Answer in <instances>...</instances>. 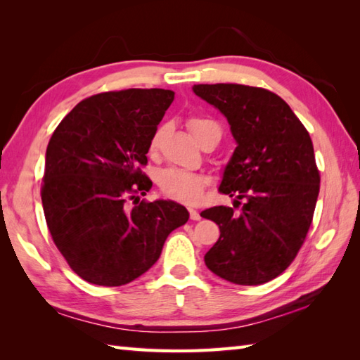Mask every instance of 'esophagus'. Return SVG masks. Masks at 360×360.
I'll return each mask as SVG.
<instances>
[{"mask_svg": "<svg viewBox=\"0 0 360 360\" xmlns=\"http://www.w3.org/2000/svg\"><path fill=\"white\" fill-rule=\"evenodd\" d=\"M188 212H190V219H193V221L201 219V215H200V212H198V210H195V209H188Z\"/></svg>", "mask_w": 360, "mask_h": 360, "instance_id": "34e87169", "label": "esophagus"}]
</instances>
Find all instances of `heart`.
<instances>
[{
    "label": "heart",
    "mask_w": 360,
    "mask_h": 360,
    "mask_svg": "<svg viewBox=\"0 0 360 360\" xmlns=\"http://www.w3.org/2000/svg\"><path fill=\"white\" fill-rule=\"evenodd\" d=\"M188 128L192 134L196 137V141L200 139L205 129L209 128H219L210 120L192 117L188 120ZM160 141V129L151 136L150 141V150H156ZM159 187L162 190V193L172 200L192 204L200 200L204 187L207 186L209 178L204 173L196 172H187L182 168H167V170L160 172L159 174Z\"/></svg>",
    "instance_id": "b5f03b06"
}]
</instances>
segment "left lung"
<instances>
[{
	"label": "left lung",
	"instance_id": "left-lung-1",
	"mask_svg": "<svg viewBox=\"0 0 360 360\" xmlns=\"http://www.w3.org/2000/svg\"><path fill=\"white\" fill-rule=\"evenodd\" d=\"M193 93L224 114L236 148L219 192L243 205H218L202 218L219 226L205 254L209 269L235 285H263L286 269L307 238L320 174L307 128L271 91L236 83L195 85Z\"/></svg>",
	"mask_w": 360,
	"mask_h": 360
}]
</instances>
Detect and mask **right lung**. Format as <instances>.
Returning a JSON list of instances; mask_svg holds the SVG:
<instances>
[{
    "instance_id": "add662e5",
    "label": "right lung",
    "mask_w": 360,
    "mask_h": 360,
    "mask_svg": "<svg viewBox=\"0 0 360 360\" xmlns=\"http://www.w3.org/2000/svg\"><path fill=\"white\" fill-rule=\"evenodd\" d=\"M174 93L124 89L91 96L60 122L46 148L41 202L52 240L71 269L98 286H122L158 262L167 236L187 223L174 201H139L147 165ZM128 199H134L129 208Z\"/></svg>"
}]
</instances>
